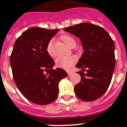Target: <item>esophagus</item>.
<instances>
[{
  "mask_svg": "<svg viewBox=\"0 0 127 127\" xmlns=\"http://www.w3.org/2000/svg\"><path fill=\"white\" fill-rule=\"evenodd\" d=\"M67 73H68V75L70 76L72 74V72H68Z\"/></svg>",
  "mask_w": 127,
  "mask_h": 127,
  "instance_id": "34e87169",
  "label": "esophagus"
}]
</instances>
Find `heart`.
<instances>
[{"label": "heart", "mask_w": 127, "mask_h": 127, "mask_svg": "<svg viewBox=\"0 0 127 127\" xmlns=\"http://www.w3.org/2000/svg\"><path fill=\"white\" fill-rule=\"evenodd\" d=\"M63 42L68 47L71 48L72 47L76 46V40L73 37H72L70 35H63L61 37ZM55 40L52 39L48 43L47 47V51L50 56H53V46ZM76 62V58L73 56L70 57H59L56 60V64L59 67L65 70L70 69L72 66L75 64Z\"/></svg>", "instance_id": "obj_1"}]
</instances>
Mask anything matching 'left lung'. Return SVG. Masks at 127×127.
Returning <instances> with one entry per match:
<instances>
[{
  "label": "left lung",
  "instance_id": "obj_1",
  "mask_svg": "<svg viewBox=\"0 0 127 127\" xmlns=\"http://www.w3.org/2000/svg\"><path fill=\"white\" fill-rule=\"evenodd\" d=\"M81 41L84 50L76 67L81 80L74 86L76 96L85 101H92L104 94L112 79L115 66V44L101 27L82 23L64 28ZM86 70L87 72L84 73Z\"/></svg>",
  "mask_w": 127,
  "mask_h": 127
}]
</instances>
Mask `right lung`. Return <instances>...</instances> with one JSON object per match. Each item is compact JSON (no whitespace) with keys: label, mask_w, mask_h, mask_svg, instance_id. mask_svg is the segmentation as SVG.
I'll list each match as a JSON object with an SVG mask.
<instances>
[{"label":"right lung","mask_w":127,"mask_h":127,"mask_svg":"<svg viewBox=\"0 0 127 127\" xmlns=\"http://www.w3.org/2000/svg\"><path fill=\"white\" fill-rule=\"evenodd\" d=\"M58 32L32 28L22 33L13 47L10 63L14 80L22 94L35 104L55 100L59 82L68 76L61 68L53 70L55 62L47 51L48 43Z\"/></svg>","instance_id":"obj_1"}]
</instances>
